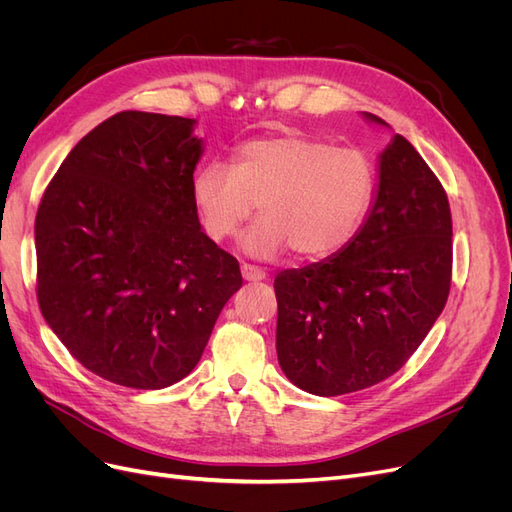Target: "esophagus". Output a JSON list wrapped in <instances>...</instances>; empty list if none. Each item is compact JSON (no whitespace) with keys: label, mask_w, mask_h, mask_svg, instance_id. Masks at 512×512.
<instances>
[{"label":"esophagus","mask_w":512,"mask_h":512,"mask_svg":"<svg viewBox=\"0 0 512 512\" xmlns=\"http://www.w3.org/2000/svg\"><path fill=\"white\" fill-rule=\"evenodd\" d=\"M241 275H243L245 282H260V280H265V277H267L265 271L254 267V265H247V262H243V265H241Z\"/></svg>","instance_id":"34e87169"}]
</instances>
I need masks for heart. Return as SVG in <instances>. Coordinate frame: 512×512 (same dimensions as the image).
I'll return each mask as SVG.
<instances>
[{"instance_id":"heart-1","label":"heart","mask_w":512,"mask_h":512,"mask_svg":"<svg viewBox=\"0 0 512 512\" xmlns=\"http://www.w3.org/2000/svg\"><path fill=\"white\" fill-rule=\"evenodd\" d=\"M376 166L363 149L335 147L301 134L254 138L235 153V166L213 160L196 170L190 198L200 230L222 243L252 218L241 241L252 256L286 252L322 260L354 239L376 196Z\"/></svg>"}]
</instances>
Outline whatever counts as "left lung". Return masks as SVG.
I'll use <instances>...</instances> for the list:
<instances>
[{
  "instance_id": "1",
  "label": "left lung",
  "mask_w": 512,
  "mask_h": 512,
  "mask_svg": "<svg viewBox=\"0 0 512 512\" xmlns=\"http://www.w3.org/2000/svg\"><path fill=\"white\" fill-rule=\"evenodd\" d=\"M451 275L448 196L418 151L395 134L359 235L339 254L275 277V346L286 378L312 395L335 397L393 376L442 314Z\"/></svg>"
}]
</instances>
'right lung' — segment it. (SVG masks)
I'll return each instance as SVG.
<instances>
[{"label": "right lung", "instance_id": "1", "mask_svg": "<svg viewBox=\"0 0 512 512\" xmlns=\"http://www.w3.org/2000/svg\"><path fill=\"white\" fill-rule=\"evenodd\" d=\"M194 119L123 111L83 136L36 215L44 320L96 376L156 391L200 361L243 280L190 198Z\"/></svg>", "mask_w": 512, "mask_h": 512}]
</instances>
